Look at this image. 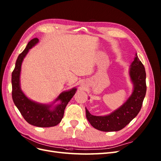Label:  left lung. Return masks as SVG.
Segmentation results:
<instances>
[{
  "mask_svg": "<svg viewBox=\"0 0 161 161\" xmlns=\"http://www.w3.org/2000/svg\"><path fill=\"white\" fill-rule=\"evenodd\" d=\"M129 75L133 84V91L119 108L108 115L103 116L92 115L86 108V119L94 128L104 132L120 130L140 112L147 91L146 72L137 54L130 64Z\"/></svg>",
  "mask_w": 161,
  "mask_h": 161,
  "instance_id": "1",
  "label": "left lung"
}]
</instances>
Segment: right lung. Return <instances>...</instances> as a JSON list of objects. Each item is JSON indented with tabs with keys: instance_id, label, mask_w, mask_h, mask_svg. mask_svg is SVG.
<instances>
[{
	"instance_id": "obj_1",
	"label": "right lung",
	"mask_w": 161,
	"mask_h": 161,
	"mask_svg": "<svg viewBox=\"0 0 161 161\" xmlns=\"http://www.w3.org/2000/svg\"><path fill=\"white\" fill-rule=\"evenodd\" d=\"M38 42L37 38L32 39L22 52L16 61L15 68L12 73V97L13 102L27 123L38 127H51L57 125L64 116L66 105L73 98L76 88L60 93L53 103L59 101L60 103L53 104H41L28 98L22 91L20 85L21 65L29 50Z\"/></svg>"
}]
</instances>
